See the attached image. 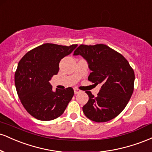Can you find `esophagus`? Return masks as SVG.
<instances>
[{
    "instance_id": "34e87169",
    "label": "esophagus",
    "mask_w": 152,
    "mask_h": 152,
    "mask_svg": "<svg viewBox=\"0 0 152 152\" xmlns=\"http://www.w3.org/2000/svg\"><path fill=\"white\" fill-rule=\"evenodd\" d=\"M74 94H78L81 93V91L80 89H78V88H74Z\"/></svg>"
}]
</instances>
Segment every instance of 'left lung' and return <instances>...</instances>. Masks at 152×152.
<instances>
[{
    "instance_id": "1",
    "label": "left lung",
    "mask_w": 152,
    "mask_h": 152,
    "mask_svg": "<svg viewBox=\"0 0 152 152\" xmlns=\"http://www.w3.org/2000/svg\"><path fill=\"white\" fill-rule=\"evenodd\" d=\"M74 55H81L91 71L88 79L102 87L97 96L86 91L88 101L83 106L85 116L96 122H106L124 109L134 91L135 75L121 53L104 44H81Z\"/></svg>"
}]
</instances>
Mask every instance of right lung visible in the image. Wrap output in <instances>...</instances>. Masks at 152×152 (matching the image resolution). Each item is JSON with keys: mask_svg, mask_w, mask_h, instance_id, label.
Returning <instances> with one entry per match:
<instances>
[{"mask_svg": "<svg viewBox=\"0 0 152 152\" xmlns=\"http://www.w3.org/2000/svg\"><path fill=\"white\" fill-rule=\"evenodd\" d=\"M77 45L44 43L23 56L15 72V85L20 102L31 116L50 121L64 112L74 94L71 87L52 91L49 81L58 74L59 62Z\"/></svg>", "mask_w": 152, "mask_h": 152, "instance_id": "right-lung-1", "label": "right lung"}]
</instances>
